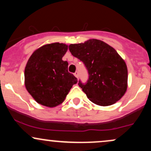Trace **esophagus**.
<instances>
[{"label": "esophagus", "instance_id": "esophagus-1", "mask_svg": "<svg viewBox=\"0 0 151 151\" xmlns=\"http://www.w3.org/2000/svg\"><path fill=\"white\" fill-rule=\"evenodd\" d=\"M74 76H75V77H77V78L79 77V72H78L77 71H76V72H75V73H74Z\"/></svg>", "mask_w": 151, "mask_h": 151}]
</instances>
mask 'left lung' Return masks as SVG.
Instances as JSON below:
<instances>
[{
  "mask_svg": "<svg viewBox=\"0 0 151 151\" xmlns=\"http://www.w3.org/2000/svg\"><path fill=\"white\" fill-rule=\"evenodd\" d=\"M69 50L85 65L89 78L79 86L95 104L109 106L119 101L127 89L128 70L124 60L112 47L99 40L71 44Z\"/></svg>",
  "mask_w": 151,
  "mask_h": 151,
  "instance_id": "obj_1",
  "label": "left lung"
}]
</instances>
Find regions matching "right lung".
Returning a JSON list of instances; mask_svg holds the SVG:
<instances>
[{
    "mask_svg": "<svg viewBox=\"0 0 151 151\" xmlns=\"http://www.w3.org/2000/svg\"><path fill=\"white\" fill-rule=\"evenodd\" d=\"M68 50L63 43L55 42L36 50L25 69V85L40 104L55 107L64 101L77 79L68 72V62L62 58Z\"/></svg>",
    "mask_w": 151,
    "mask_h": 151,
    "instance_id": "add662e5",
    "label": "right lung"
}]
</instances>
